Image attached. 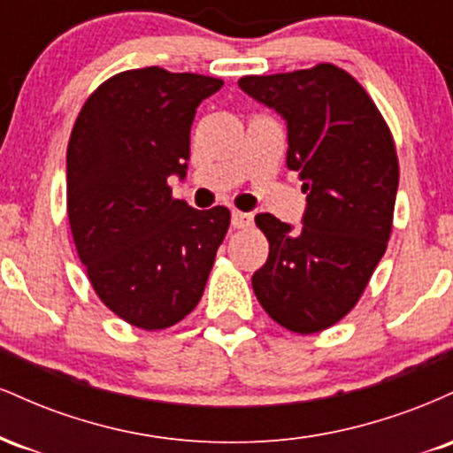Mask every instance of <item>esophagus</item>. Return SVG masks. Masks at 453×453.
Instances as JSON below:
<instances>
[{"label": "esophagus", "mask_w": 453, "mask_h": 453, "mask_svg": "<svg viewBox=\"0 0 453 453\" xmlns=\"http://www.w3.org/2000/svg\"><path fill=\"white\" fill-rule=\"evenodd\" d=\"M232 226L238 227V230H247V227L253 226V217L249 212L232 211Z\"/></svg>", "instance_id": "1"}]
</instances>
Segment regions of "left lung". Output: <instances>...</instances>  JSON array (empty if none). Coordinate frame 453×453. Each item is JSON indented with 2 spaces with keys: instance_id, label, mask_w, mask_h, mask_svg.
Wrapping results in <instances>:
<instances>
[{
  "instance_id": "1",
  "label": "left lung",
  "mask_w": 453,
  "mask_h": 453,
  "mask_svg": "<svg viewBox=\"0 0 453 453\" xmlns=\"http://www.w3.org/2000/svg\"><path fill=\"white\" fill-rule=\"evenodd\" d=\"M238 87L288 126V168L304 180L303 226L256 215L270 242L253 292L277 324L313 334L356 306L392 232L398 159L360 82L341 67L244 76Z\"/></svg>"
}]
</instances>
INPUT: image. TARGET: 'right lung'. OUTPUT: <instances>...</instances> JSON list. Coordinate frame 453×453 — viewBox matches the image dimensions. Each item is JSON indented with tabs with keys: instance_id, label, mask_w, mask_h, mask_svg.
<instances>
[{
	"instance_id": "1",
	"label": "right lung",
	"mask_w": 453,
	"mask_h": 453,
	"mask_svg": "<svg viewBox=\"0 0 453 453\" xmlns=\"http://www.w3.org/2000/svg\"><path fill=\"white\" fill-rule=\"evenodd\" d=\"M223 87L200 74L142 67L85 102L67 144V217L100 300L142 330L174 326L204 294L230 211L174 200L187 176L196 108Z\"/></svg>"
}]
</instances>
